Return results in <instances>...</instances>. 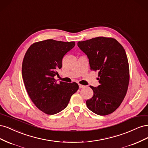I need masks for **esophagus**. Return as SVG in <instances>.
<instances>
[{
    "mask_svg": "<svg viewBox=\"0 0 148 148\" xmlns=\"http://www.w3.org/2000/svg\"><path fill=\"white\" fill-rule=\"evenodd\" d=\"M84 87H85V86H84V85L79 84V88H84Z\"/></svg>",
    "mask_w": 148,
    "mask_h": 148,
    "instance_id": "obj_1",
    "label": "esophagus"
}]
</instances>
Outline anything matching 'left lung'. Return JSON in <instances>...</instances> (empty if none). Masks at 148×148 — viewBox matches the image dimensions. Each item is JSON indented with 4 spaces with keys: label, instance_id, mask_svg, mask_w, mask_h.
I'll use <instances>...</instances> for the list:
<instances>
[{
    "label": "left lung",
    "instance_id": "1",
    "mask_svg": "<svg viewBox=\"0 0 148 148\" xmlns=\"http://www.w3.org/2000/svg\"><path fill=\"white\" fill-rule=\"evenodd\" d=\"M77 45L87 56L91 70L99 74V86H90L94 94L86 101L88 108L99 115L112 113L122 102L128 86L129 65L125 49L116 39L105 37L79 41Z\"/></svg>",
    "mask_w": 148,
    "mask_h": 148
}]
</instances>
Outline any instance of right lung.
Segmentation results:
<instances>
[{
	"label": "right lung",
	"instance_id": "obj_1",
	"mask_svg": "<svg viewBox=\"0 0 148 148\" xmlns=\"http://www.w3.org/2000/svg\"><path fill=\"white\" fill-rule=\"evenodd\" d=\"M75 45L74 41L47 39L33 44L25 53L22 64L25 86L31 101L45 114L53 115L65 109L78 89L77 83L58 84L54 79L64 56Z\"/></svg>",
	"mask_w": 148,
	"mask_h": 148
}]
</instances>
